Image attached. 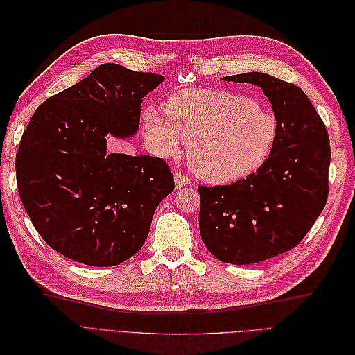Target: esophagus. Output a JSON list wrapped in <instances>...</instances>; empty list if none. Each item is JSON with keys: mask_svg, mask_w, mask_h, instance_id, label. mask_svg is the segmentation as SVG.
I'll return each instance as SVG.
<instances>
[{"mask_svg": "<svg viewBox=\"0 0 355 355\" xmlns=\"http://www.w3.org/2000/svg\"><path fill=\"white\" fill-rule=\"evenodd\" d=\"M192 184L191 178L182 175V173H175V187L176 188H184V187H188Z\"/></svg>", "mask_w": 355, "mask_h": 355, "instance_id": "1", "label": "esophagus"}]
</instances>
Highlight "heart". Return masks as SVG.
<instances>
[{
  "label": "heart",
  "mask_w": 355,
  "mask_h": 355,
  "mask_svg": "<svg viewBox=\"0 0 355 355\" xmlns=\"http://www.w3.org/2000/svg\"><path fill=\"white\" fill-rule=\"evenodd\" d=\"M166 114L145 111L149 146L168 158L188 142L191 168L213 184H230L259 170L271 157L280 128L270 108L227 90H184L166 102Z\"/></svg>",
  "instance_id": "1"
}]
</instances>
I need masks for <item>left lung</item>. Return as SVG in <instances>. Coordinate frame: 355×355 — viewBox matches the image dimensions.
Returning a JSON list of instances; mask_svg holds the SVG:
<instances>
[{
	"mask_svg": "<svg viewBox=\"0 0 355 355\" xmlns=\"http://www.w3.org/2000/svg\"><path fill=\"white\" fill-rule=\"evenodd\" d=\"M261 87L278 120L271 157L231 185L198 187L200 234L219 261L249 265L296 247L329 196L330 144L326 125L295 84L262 72L225 77Z\"/></svg>",
	"mask_w": 355,
	"mask_h": 355,
	"instance_id": "8db88e82",
	"label": "left lung"
}]
</instances>
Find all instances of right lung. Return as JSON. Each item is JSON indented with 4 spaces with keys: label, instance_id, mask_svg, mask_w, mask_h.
<instances>
[{
    "label": "right lung",
    "instance_id": "1",
    "mask_svg": "<svg viewBox=\"0 0 355 355\" xmlns=\"http://www.w3.org/2000/svg\"><path fill=\"white\" fill-rule=\"evenodd\" d=\"M163 75L103 63L32 115L16 155L20 200L53 250L114 266L144 245L154 211L175 189L163 158L110 154L106 136H133L145 96Z\"/></svg>",
    "mask_w": 355,
    "mask_h": 355
}]
</instances>
